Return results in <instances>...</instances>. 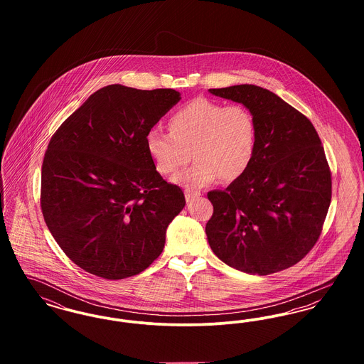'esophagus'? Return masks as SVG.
Listing matches in <instances>:
<instances>
[{
  "label": "esophagus",
  "instance_id": "34e87169",
  "mask_svg": "<svg viewBox=\"0 0 364 364\" xmlns=\"http://www.w3.org/2000/svg\"><path fill=\"white\" fill-rule=\"evenodd\" d=\"M184 193H186V200H187V202H192L193 199H196V198L200 196V192H198V191L186 190Z\"/></svg>",
  "mask_w": 364,
  "mask_h": 364
}]
</instances>
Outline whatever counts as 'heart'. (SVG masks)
<instances>
[{
  "label": "heart",
  "instance_id": "b5f03b06",
  "mask_svg": "<svg viewBox=\"0 0 364 364\" xmlns=\"http://www.w3.org/2000/svg\"><path fill=\"white\" fill-rule=\"evenodd\" d=\"M169 132L150 129L146 149L156 172L171 174L195 159L188 169L176 174L173 183L202 188L217 180L233 181L250 168L257 150V122L240 105H225L198 98L171 116Z\"/></svg>",
  "mask_w": 364,
  "mask_h": 364
}]
</instances>
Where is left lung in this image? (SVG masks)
Segmentation results:
<instances>
[{
	"mask_svg": "<svg viewBox=\"0 0 364 364\" xmlns=\"http://www.w3.org/2000/svg\"><path fill=\"white\" fill-rule=\"evenodd\" d=\"M247 107L257 122L255 156L225 190L210 191L213 252L228 266L267 276L303 259L318 240L331 200V177L311 122L254 85L210 88Z\"/></svg>",
	"mask_w": 364,
	"mask_h": 364,
	"instance_id": "1",
	"label": "left lung"
}]
</instances>
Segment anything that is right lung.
I'll return each mask as SVG.
<instances>
[{"instance_id":"obj_1","label":"right lung","mask_w":364,"mask_h":364,"mask_svg":"<svg viewBox=\"0 0 364 364\" xmlns=\"http://www.w3.org/2000/svg\"><path fill=\"white\" fill-rule=\"evenodd\" d=\"M180 100L173 88L102 87L53 135L42 213L54 240L87 273L132 277L161 255L186 198L156 172L146 135Z\"/></svg>"}]
</instances>
